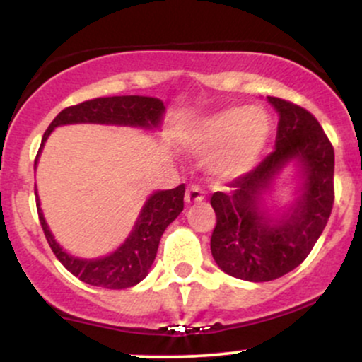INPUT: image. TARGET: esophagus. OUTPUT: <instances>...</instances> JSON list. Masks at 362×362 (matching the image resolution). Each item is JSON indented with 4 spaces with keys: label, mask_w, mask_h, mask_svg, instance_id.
<instances>
[{
    "label": "esophagus",
    "mask_w": 362,
    "mask_h": 362,
    "mask_svg": "<svg viewBox=\"0 0 362 362\" xmlns=\"http://www.w3.org/2000/svg\"><path fill=\"white\" fill-rule=\"evenodd\" d=\"M204 199V192L201 190L199 185H189L185 190V202L187 204H195V202H201Z\"/></svg>",
    "instance_id": "esophagus-1"
}]
</instances>
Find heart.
<instances>
[{
  "mask_svg": "<svg viewBox=\"0 0 362 362\" xmlns=\"http://www.w3.org/2000/svg\"><path fill=\"white\" fill-rule=\"evenodd\" d=\"M272 122L259 107H226L195 120L182 136V144L194 155H209L216 177L236 178L248 173L271 136Z\"/></svg>",
  "mask_w": 362,
  "mask_h": 362,
  "instance_id": "obj_1",
  "label": "heart"
}]
</instances>
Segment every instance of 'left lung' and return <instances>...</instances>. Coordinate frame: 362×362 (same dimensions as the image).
<instances>
[{
  "mask_svg": "<svg viewBox=\"0 0 362 362\" xmlns=\"http://www.w3.org/2000/svg\"><path fill=\"white\" fill-rule=\"evenodd\" d=\"M267 100L279 114L276 149L259 167L211 197L216 264L223 272L250 282L274 281L296 269L325 230L334 207L330 139L306 109L276 97ZM289 160L302 168L300 197L279 220H272L261 209V195Z\"/></svg>",
  "mask_w": 362,
  "mask_h": 362,
  "instance_id": "obj_1",
  "label": "left lung"
}]
</instances>
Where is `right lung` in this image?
Listing matches in <instances>:
<instances>
[{"label":"right lung","instance_id":"add662e5","mask_svg":"<svg viewBox=\"0 0 362 362\" xmlns=\"http://www.w3.org/2000/svg\"><path fill=\"white\" fill-rule=\"evenodd\" d=\"M163 114V102L153 97H141V95L102 97L68 107L56 115L51 126L44 132L34 167L39 160L40 151H42L44 143L57 126H66V124H114V126H131L151 131V129L160 127ZM184 194L185 185L182 184L175 189L158 190V192L149 195L126 242L110 255L95 260L78 259V257L69 255L68 252L62 250L61 245L54 240L47 223H45L37 192L35 202L49 247L52 248L57 260L74 277L86 282V284L98 286V288L126 289L136 286L148 276L153 260L156 257L161 235L184 209Z\"/></svg>","mask_w":362,"mask_h":362}]
</instances>
